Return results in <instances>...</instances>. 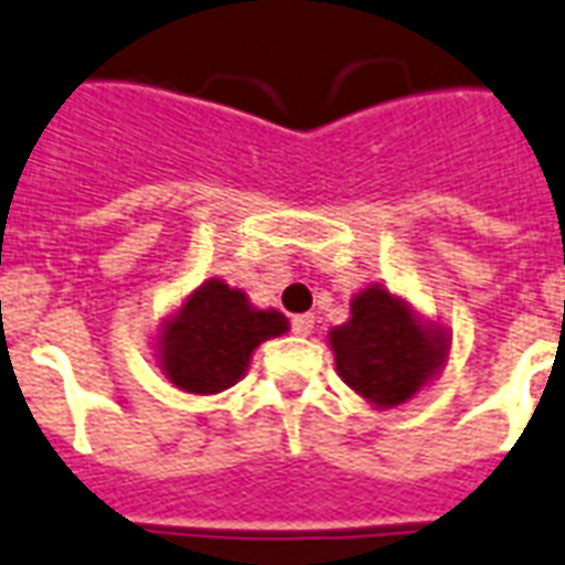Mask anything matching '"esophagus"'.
Returning a JSON list of instances; mask_svg holds the SVG:
<instances>
[{
    "instance_id": "34e87169",
    "label": "esophagus",
    "mask_w": 565,
    "mask_h": 565,
    "mask_svg": "<svg viewBox=\"0 0 565 565\" xmlns=\"http://www.w3.org/2000/svg\"><path fill=\"white\" fill-rule=\"evenodd\" d=\"M290 329H294V335H311V329H315V317L296 315L294 320H290Z\"/></svg>"
}]
</instances>
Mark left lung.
Wrapping results in <instances>:
<instances>
[{
  "label": "left lung",
  "mask_w": 565,
  "mask_h": 565,
  "mask_svg": "<svg viewBox=\"0 0 565 565\" xmlns=\"http://www.w3.org/2000/svg\"><path fill=\"white\" fill-rule=\"evenodd\" d=\"M338 374L377 407L413 398L446 362V332L425 326L411 305L371 284L350 302V320L329 332Z\"/></svg>",
  "instance_id": "1"
}]
</instances>
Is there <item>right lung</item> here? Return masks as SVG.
<instances>
[{"mask_svg":"<svg viewBox=\"0 0 565 565\" xmlns=\"http://www.w3.org/2000/svg\"><path fill=\"white\" fill-rule=\"evenodd\" d=\"M284 332L287 317L281 311H257L242 290L209 278L164 323L158 359L182 392L215 395L239 383L257 344Z\"/></svg>","mask_w":565,"mask_h":565,"instance_id":"add662e5","label":"right lung"}]
</instances>
